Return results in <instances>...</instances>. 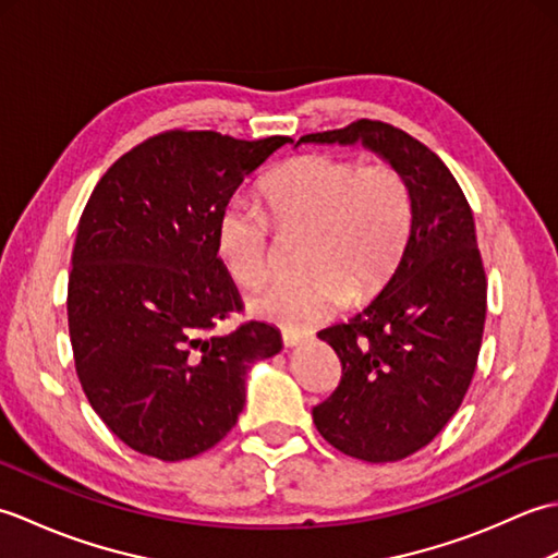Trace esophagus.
<instances>
[{
  "label": "esophagus",
  "instance_id": "obj_1",
  "mask_svg": "<svg viewBox=\"0 0 558 558\" xmlns=\"http://www.w3.org/2000/svg\"><path fill=\"white\" fill-rule=\"evenodd\" d=\"M304 340H306V333H302V330H282V345L286 348L300 345Z\"/></svg>",
  "mask_w": 558,
  "mask_h": 558
}]
</instances>
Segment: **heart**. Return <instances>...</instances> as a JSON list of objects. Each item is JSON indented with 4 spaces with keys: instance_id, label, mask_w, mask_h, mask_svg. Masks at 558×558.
Listing matches in <instances>:
<instances>
[{
    "instance_id": "obj_1",
    "label": "heart",
    "mask_w": 558,
    "mask_h": 558,
    "mask_svg": "<svg viewBox=\"0 0 558 558\" xmlns=\"http://www.w3.org/2000/svg\"><path fill=\"white\" fill-rule=\"evenodd\" d=\"M280 230H310L302 276L272 278L248 298L254 316L286 328H310L350 300L384 286L405 248L410 198L390 165L338 156H304L268 174L260 186ZM218 256L242 286L270 266L272 225L264 208L232 201L220 213Z\"/></svg>"
}]
</instances>
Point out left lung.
Listing matches in <instances>:
<instances>
[{"instance_id":"obj_1","label":"left lung","mask_w":558,"mask_h":558,"mask_svg":"<svg viewBox=\"0 0 558 558\" xmlns=\"http://www.w3.org/2000/svg\"><path fill=\"white\" fill-rule=\"evenodd\" d=\"M300 144H362L408 189L410 234L393 276L362 312L318 330L338 352L342 378L312 410L340 453L402 460L444 429L475 374L487 316L475 218L441 158L396 126L360 120Z\"/></svg>"}]
</instances>
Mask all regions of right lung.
Segmentation results:
<instances>
[{"mask_svg":"<svg viewBox=\"0 0 558 558\" xmlns=\"http://www.w3.org/2000/svg\"><path fill=\"white\" fill-rule=\"evenodd\" d=\"M290 136L240 141L165 132L93 189L69 276V336L93 410L138 453L186 460L236 424L246 374L282 350L280 330L218 322L242 310L218 256L220 213Z\"/></svg>","mask_w":558,"mask_h":558,"instance_id":"1","label":"right lung"}]
</instances>
